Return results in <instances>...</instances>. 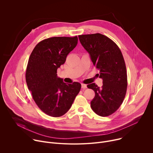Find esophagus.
Masks as SVG:
<instances>
[{"label":"esophagus","mask_w":153,"mask_h":153,"mask_svg":"<svg viewBox=\"0 0 153 153\" xmlns=\"http://www.w3.org/2000/svg\"><path fill=\"white\" fill-rule=\"evenodd\" d=\"M81 86H82V88L83 89V90H85V89H86L87 88V86L85 84H82Z\"/></svg>","instance_id":"1"}]
</instances>
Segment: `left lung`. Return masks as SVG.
<instances>
[{
  "label": "left lung",
  "mask_w": 153,
  "mask_h": 153,
  "mask_svg": "<svg viewBox=\"0 0 153 153\" xmlns=\"http://www.w3.org/2000/svg\"><path fill=\"white\" fill-rule=\"evenodd\" d=\"M79 39L103 80L101 88L94 83L87 85L95 92L91 109L100 116H108L118 110L126 95L127 74L123 55L116 43L100 33L80 35Z\"/></svg>",
  "instance_id": "left-lung-1"
}]
</instances>
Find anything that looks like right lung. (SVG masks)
Here are the masks:
<instances>
[{
    "mask_svg": "<svg viewBox=\"0 0 153 153\" xmlns=\"http://www.w3.org/2000/svg\"><path fill=\"white\" fill-rule=\"evenodd\" d=\"M77 42V36L48 38L38 43L30 56L25 74L28 88L36 105L48 116L64 115L80 90V83L67 84L57 76Z\"/></svg>",
    "mask_w": 153,
    "mask_h": 153,
    "instance_id": "add662e5",
    "label": "right lung"
}]
</instances>
